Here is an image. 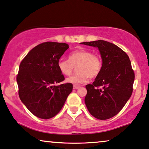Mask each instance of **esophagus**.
<instances>
[{
	"label": "esophagus",
	"mask_w": 149,
	"mask_h": 149,
	"mask_svg": "<svg viewBox=\"0 0 149 149\" xmlns=\"http://www.w3.org/2000/svg\"><path fill=\"white\" fill-rule=\"evenodd\" d=\"M79 87L80 86H78V85H74V86H73V89H74V90H77V89H78Z\"/></svg>",
	"instance_id": "esophagus-1"
}]
</instances>
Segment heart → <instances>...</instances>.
<instances>
[{"mask_svg":"<svg viewBox=\"0 0 149 149\" xmlns=\"http://www.w3.org/2000/svg\"><path fill=\"white\" fill-rule=\"evenodd\" d=\"M77 66V73L68 78V83L78 85L86 83L89 77L96 78L101 72L103 61L98 54L88 50H79L70 53L68 59H60L57 62L59 71L65 76L72 74L74 67Z\"/></svg>","mask_w":149,"mask_h":149,"instance_id":"1","label":"heart"}]
</instances>
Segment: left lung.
<instances>
[{
    "label": "left lung",
    "mask_w": 149,
    "mask_h": 149,
    "mask_svg": "<svg viewBox=\"0 0 149 149\" xmlns=\"http://www.w3.org/2000/svg\"><path fill=\"white\" fill-rule=\"evenodd\" d=\"M81 44L97 47L103 60L99 75L93 84L86 86V107L96 118H111L120 112L132 94L135 74L130 59L124 51L109 42Z\"/></svg>",
    "instance_id": "obj_1"
}]
</instances>
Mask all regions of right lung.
I'll list each match as a JSON object with an SVG mask.
<instances>
[{"mask_svg": "<svg viewBox=\"0 0 149 149\" xmlns=\"http://www.w3.org/2000/svg\"><path fill=\"white\" fill-rule=\"evenodd\" d=\"M68 48L65 43L43 42L31 50L19 66L16 77L19 97L40 118L57 115L72 92L70 83L55 86L65 79L57 62Z\"/></svg>", "mask_w": 149, "mask_h": 149, "instance_id": "obj_1", "label": "right lung"}]
</instances>
